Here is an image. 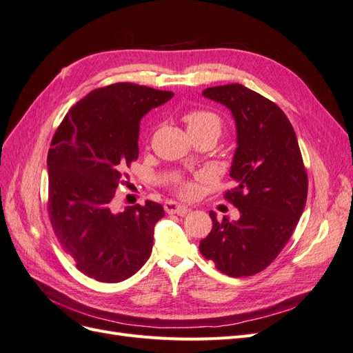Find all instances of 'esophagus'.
I'll list each match as a JSON object with an SVG mask.
<instances>
[{
  "instance_id": "34e87169",
  "label": "esophagus",
  "mask_w": 353,
  "mask_h": 353,
  "mask_svg": "<svg viewBox=\"0 0 353 353\" xmlns=\"http://www.w3.org/2000/svg\"><path fill=\"white\" fill-rule=\"evenodd\" d=\"M165 210L168 213H176V215H187V213L190 212V208L185 206L184 203H178L175 200H168L165 201Z\"/></svg>"
}]
</instances>
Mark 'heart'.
Returning <instances> with one entry per match:
<instances>
[{"instance_id":"obj_1","label":"heart","mask_w":353,"mask_h":353,"mask_svg":"<svg viewBox=\"0 0 353 353\" xmlns=\"http://www.w3.org/2000/svg\"><path fill=\"white\" fill-rule=\"evenodd\" d=\"M184 121L187 123V128L190 132L193 131H212L215 132L216 135H219L221 132V128H222V122H221V117L209 110H193V112H188L184 116ZM178 191L183 196L190 197L196 193V184L193 183H183L178 184Z\"/></svg>"}]
</instances>
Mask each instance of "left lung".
<instances>
[{
    "label": "left lung",
    "instance_id": "obj_1",
    "mask_svg": "<svg viewBox=\"0 0 353 353\" xmlns=\"http://www.w3.org/2000/svg\"><path fill=\"white\" fill-rule=\"evenodd\" d=\"M201 95L225 105L236 122L230 176L237 185L225 197L240 218L219 222L210 210L213 227L199 248L230 276L258 274L290 240L305 209L307 176L297 137L279 105L244 85L212 87Z\"/></svg>",
    "mask_w": 353,
    "mask_h": 353
}]
</instances>
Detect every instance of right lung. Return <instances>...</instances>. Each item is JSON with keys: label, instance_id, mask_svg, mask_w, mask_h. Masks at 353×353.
<instances>
[{"label": "right lung", "instance_id": "right-lung-1", "mask_svg": "<svg viewBox=\"0 0 353 353\" xmlns=\"http://www.w3.org/2000/svg\"><path fill=\"white\" fill-rule=\"evenodd\" d=\"M174 97L137 83H113L79 100L52 137L47 159L48 215L77 268L101 283L132 276L150 258L162 205L116 212L123 169L138 157L140 122Z\"/></svg>", "mask_w": 353, "mask_h": 353}]
</instances>
